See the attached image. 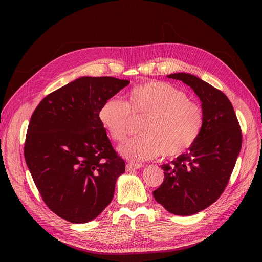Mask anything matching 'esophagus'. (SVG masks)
Wrapping results in <instances>:
<instances>
[{
    "instance_id": "34e87169",
    "label": "esophagus",
    "mask_w": 262,
    "mask_h": 262,
    "mask_svg": "<svg viewBox=\"0 0 262 262\" xmlns=\"http://www.w3.org/2000/svg\"><path fill=\"white\" fill-rule=\"evenodd\" d=\"M140 168H142V164H139V163H133V162L127 163V166H126V170H127V171L138 170V169H140Z\"/></svg>"
}]
</instances>
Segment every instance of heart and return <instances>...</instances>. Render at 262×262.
Wrapping results in <instances>:
<instances>
[{
  "mask_svg": "<svg viewBox=\"0 0 262 262\" xmlns=\"http://www.w3.org/2000/svg\"><path fill=\"white\" fill-rule=\"evenodd\" d=\"M99 121L117 142L125 140L134 118H144L142 136L120 146V153L130 160H147L162 154L175 158L193 147L202 133V107L188 95L166 81H147L127 92V102L118 98L106 100L99 110Z\"/></svg>",
  "mask_w": 262,
  "mask_h": 262,
  "instance_id": "b5f03b06",
  "label": "heart"
}]
</instances>
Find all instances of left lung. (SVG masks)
Returning <instances> with one entry per match:
<instances>
[{
	"label": "left lung",
	"instance_id": "1",
	"mask_svg": "<svg viewBox=\"0 0 262 262\" xmlns=\"http://www.w3.org/2000/svg\"><path fill=\"white\" fill-rule=\"evenodd\" d=\"M168 77L182 80L199 96L204 125L193 147L162 164L164 180L153 195L169 212L191 215L223 193L240 153L242 134L235 110L222 91L192 74L173 73Z\"/></svg>",
	"mask_w": 262,
	"mask_h": 262
}]
</instances>
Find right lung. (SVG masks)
Returning a JSON list of instances; mask_svg holds the SVG:
<instances>
[{
    "instance_id": "add662e5",
    "label": "right lung",
    "mask_w": 262,
    "mask_h": 262,
    "mask_svg": "<svg viewBox=\"0 0 262 262\" xmlns=\"http://www.w3.org/2000/svg\"><path fill=\"white\" fill-rule=\"evenodd\" d=\"M129 80L82 76L47 95L32 115L24 157L48 207L87 223L112 202L125 162L99 121L102 104Z\"/></svg>"
}]
</instances>
